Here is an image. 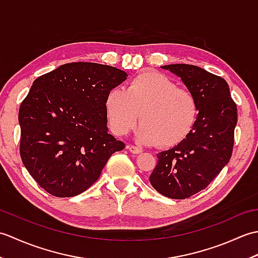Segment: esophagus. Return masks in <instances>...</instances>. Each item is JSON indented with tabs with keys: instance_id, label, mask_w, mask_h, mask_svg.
Returning a JSON list of instances; mask_svg holds the SVG:
<instances>
[{
	"instance_id": "esophagus-1",
	"label": "esophagus",
	"mask_w": 258,
	"mask_h": 258,
	"mask_svg": "<svg viewBox=\"0 0 258 258\" xmlns=\"http://www.w3.org/2000/svg\"><path fill=\"white\" fill-rule=\"evenodd\" d=\"M127 149H128V151H130L131 153H133V154H139V153L142 152V150L140 149V147L135 146V145H128Z\"/></svg>"
}]
</instances>
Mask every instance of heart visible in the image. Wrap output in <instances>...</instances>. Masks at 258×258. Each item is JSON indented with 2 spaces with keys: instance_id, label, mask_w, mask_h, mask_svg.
Wrapping results in <instances>:
<instances>
[{
  "instance_id": "obj_1",
  "label": "heart",
  "mask_w": 258,
  "mask_h": 258,
  "mask_svg": "<svg viewBox=\"0 0 258 258\" xmlns=\"http://www.w3.org/2000/svg\"><path fill=\"white\" fill-rule=\"evenodd\" d=\"M108 124L116 135H125L138 125L139 140L145 144L173 147L182 143L196 124L199 102L190 91L180 89L166 75L143 72L126 90L114 87L105 98Z\"/></svg>"
}]
</instances>
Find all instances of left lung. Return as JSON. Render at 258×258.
Returning a JSON list of instances; mask_svg holds the SVG:
<instances>
[{
	"label": "left lung",
	"instance_id": "left-lung-1",
	"mask_svg": "<svg viewBox=\"0 0 258 258\" xmlns=\"http://www.w3.org/2000/svg\"><path fill=\"white\" fill-rule=\"evenodd\" d=\"M162 69L179 76L197 98L200 112L182 143L158 153L150 182L160 194L185 200L206 188L231 160L237 107L221 76L189 64Z\"/></svg>",
	"mask_w": 258,
	"mask_h": 258
}]
</instances>
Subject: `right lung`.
<instances>
[{
  "instance_id": "1",
  "label": "right lung",
  "mask_w": 258,
  "mask_h": 258,
  "mask_svg": "<svg viewBox=\"0 0 258 258\" xmlns=\"http://www.w3.org/2000/svg\"><path fill=\"white\" fill-rule=\"evenodd\" d=\"M127 78L89 62L61 65L37 78L21 103L20 154L36 183L56 197L94 184L108 158L125 144L107 132V93Z\"/></svg>"
}]
</instances>
